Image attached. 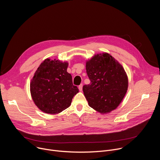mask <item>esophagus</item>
I'll use <instances>...</instances> for the list:
<instances>
[{"mask_svg":"<svg viewBox=\"0 0 160 160\" xmlns=\"http://www.w3.org/2000/svg\"><path fill=\"white\" fill-rule=\"evenodd\" d=\"M82 88H83L82 84H81V85H80L78 86V89H79L80 91H82Z\"/></svg>","mask_w":160,"mask_h":160,"instance_id":"1","label":"esophagus"}]
</instances>
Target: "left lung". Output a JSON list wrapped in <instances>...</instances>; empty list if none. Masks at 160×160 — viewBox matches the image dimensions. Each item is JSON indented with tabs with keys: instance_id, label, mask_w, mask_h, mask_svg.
<instances>
[{
	"instance_id": "8db88e82",
	"label": "left lung",
	"mask_w": 160,
	"mask_h": 160,
	"mask_svg": "<svg viewBox=\"0 0 160 160\" xmlns=\"http://www.w3.org/2000/svg\"><path fill=\"white\" fill-rule=\"evenodd\" d=\"M90 84L83 87L89 106L102 114L115 109L128 89V80L124 68L108 53L94 55L86 61Z\"/></svg>"
}]
</instances>
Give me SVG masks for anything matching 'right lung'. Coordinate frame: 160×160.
<instances>
[{"label":"right lung","instance_id":"right-lung-1","mask_svg":"<svg viewBox=\"0 0 160 160\" xmlns=\"http://www.w3.org/2000/svg\"><path fill=\"white\" fill-rule=\"evenodd\" d=\"M68 62L45 59L30 82V93L35 104L42 111L55 115L71 105L78 88L73 85L67 72Z\"/></svg>","mask_w":160,"mask_h":160}]
</instances>
